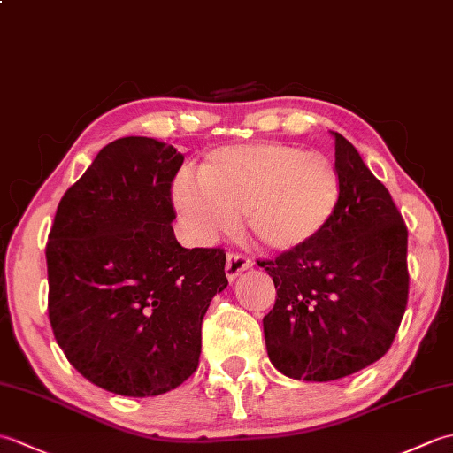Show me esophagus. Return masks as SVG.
<instances>
[{
    "mask_svg": "<svg viewBox=\"0 0 453 453\" xmlns=\"http://www.w3.org/2000/svg\"><path fill=\"white\" fill-rule=\"evenodd\" d=\"M253 266V261L249 257L242 253H227V261H226V276L229 280H235V278L242 274L247 268Z\"/></svg>",
    "mask_w": 453,
    "mask_h": 453,
    "instance_id": "34e87169",
    "label": "esophagus"
}]
</instances>
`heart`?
Segmentation results:
<instances>
[{
  "mask_svg": "<svg viewBox=\"0 0 453 453\" xmlns=\"http://www.w3.org/2000/svg\"><path fill=\"white\" fill-rule=\"evenodd\" d=\"M173 200L198 242L237 227L245 214L258 243L292 251L319 237L342 200L341 175L323 153L284 143H245L210 151L198 182L180 177Z\"/></svg>",
  "mask_w": 453,
  "mask_h": 453,
  "instance_id": "obj_1",
  "label": "heart"
}]
</instances>
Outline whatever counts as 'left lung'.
I'll use <instances>...</instances> for the list:
<instances>
[{"instance_id":"left-lung-1","label":"left lung","mask_w":453,"mask_h":453,"mask_svg":"<svg viewBox=\"0 0 453 453\" xmlns=\"http://www.w3.org/2000/svg\"><path fill=\"white\" fill-rule=\"evenodd\" d=\"M331 134L342 185L339 211L311 243L257 261L276 288L263 319L268 358L303 381H333L380 360L409 300L401 211L352 143Z\"/></svg>"}]
</instances>
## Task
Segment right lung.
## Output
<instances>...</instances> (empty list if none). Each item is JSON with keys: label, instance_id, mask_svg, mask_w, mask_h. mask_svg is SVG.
<instances>
[{"label": "right lung", "instance_id": "obj_1", "mask_svg": "<svg viewBox=\"0 0 453 453\" xmlns=\"http://www.w3.org/2000/svg\"><path fill=\"white\" fill-rule=\"evenodd\" d=\"M185 156L159 140L104 146L65 190L48 234V317L95 386L153 397L198 368L202 319L227 286L226 251L180 247L171 187Z\"/></svg>", "mask_w": 453, "mask_h": 453}]
</instances>
